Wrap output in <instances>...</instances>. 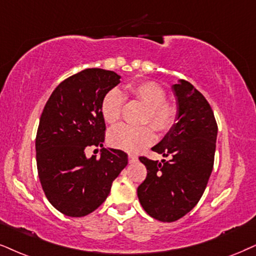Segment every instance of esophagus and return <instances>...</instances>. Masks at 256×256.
<instances>
[{"instance_id": "esophagus-1", "label": "esophagus", "mask_w": 256, "mask_h": 256, "mask_svg": "<svg viewBox=\"0 0 256 256\" xmlns=\"http://www.w3.org/2000/svg\"><path fill=\"white\" fill-rule=\"evenodd\" d=\"M128 159H129V162H130V164L138 162V156H135V154H129Z\"/></svg>"}]
</instances>
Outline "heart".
<instances>
[{
	"label": "heart",
	"mask_w": 256,
	"mask_h": 256,
	"mask_svg": "<svg viewBox=\"0 0 256 256\" xmlns=\"http://www.w3.org/2000/svg\"><path fill=\"white\" fill-rule=\"evenodd\" d=\"M124 97H133L146 106L142 122L150 123L160 133H165L174 124L178 114L176 106L167 102L165 91L154 82H133L126 85L123 92L112 89L104 94L100 103V114L108 124L114 126L118 122ZM154 140L156 134L150 126L138 128L122 126L109 134L110 146L129 153L140 152L153 144Z\"/></svg>",
	"instance_id": "b5f03b06"
}]
</instances>
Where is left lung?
<instances>
[{
    "label": "left lung",
    "mask_w": 256,
    "mask_h": 256,
    "mask_svg": "<svg viewBox=\"0 0 256 256\" xmlns=\"http://www.w3.org/2000/svg\"><path fill=\"white\" fill-rule=\"evenodd\" d=\"M176 97V122L152 148L162 162L140 156L147 176L138 188L144 211L162 222H174L196 206L212 172L217 123L209 102L188 82L172 86Z\"/></svg>",
    "instance_id": "1"
}]
</instances>
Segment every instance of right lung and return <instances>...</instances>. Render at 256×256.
Masks as SVG:
<instances>
[{
	"mask_svg": "<svg viewBox=\"0 0 256 256\" xmlns=\"http://www.w3.org/2000/svg\"><path fill=\"white\" fill-rule=\"evenodd\" d=\"M121 76L86 68L62 80L41 114L36 138L38 174L47 200L66 216L89 215L106 200L112 182L127 166L121 150L104 148L98 160L88 146H103L106 122L100 103Z\"/></svg>",
	"mask_w": 256,
	"mask_h": 256,
	"instance_id": "add662e5",
	"label": "right lung"
}]
</instances>
